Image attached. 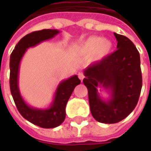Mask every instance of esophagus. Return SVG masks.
<instances>
[{"instance_id":"34e87169","label":"esophagus","mask_w":151,"mask_h":151,"mask_svg":"<svg viewBox=\"0 0 151 151\" xmlns=\"http://www.w3.org/2000/svg\"><path fill=\"white\" fill-rule=\"evenodd\" d=\"M78 76H79V78H80V80H81V81H82V80H83V79H84V74H83V73L82 72H79L78 73Z\"/></svg>"}]
</instances>
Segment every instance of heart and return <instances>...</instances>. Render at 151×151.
I'll list each match as a JSON object with an SVG mask.
<instances>
[{
	"mask_svg": "<svg viewBox=\"0 0 151 151\" xmlns=\"http://www.w3.org/2000/svg\"><path fill=\"white\" fill-rule=\"evenodd\" d=\"M113 50V43L109 39L91 36L79 45L78 51L82 55H90L91 61H100L106 58Z\"/></svg>",
	"mask_w": 151,
	"mask_h": 151,
	"instance_id": "b5f03b06",
	"label": "heart"
}]
</instances>
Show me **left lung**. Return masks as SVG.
<instances>
[{
  "label": "left lung",
  "mask_w": 151,
  "mask_h": 151,
  "mask_svg": "<svg viewBox=\"0 0 151 151\" xmlns=\"http://www.w3.org/2000/svg\"><path fill=\"white\" fill-rule=\"evenodd\" d=\"M115 52L86 67L83 83L88 90L91 113L96 121L115 124L124 119L136 107L142 88L140 57L130 39L116 32ZM109 93L102 99L97 89Z\"/></svg>",
  "instance_id": "left-lung-1"
}]
</instances>
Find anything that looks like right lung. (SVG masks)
<instances>
[{"instance_id":"right-lung-1","label":"right lung","mask_w":151,"mask_h":151,"mask_svg":"<svg viewBox=\"0 0 151 151\" xmlns=\"http://www.w3.org/2000/svg\"><path fill=\"white\" fill-rule=\"evenodd\" d=\"M60 33L57 29H43L27 34L15 46L10 57V89L15 104L21 115L32 123L44 129H52L60 125L65 119V107L75 87L81 83L76 75L62 81L55 91L54 100L48 108H35L24 101L18 87L19 66L27 49L53 38Z\"/></svg>"}]
</instances>
